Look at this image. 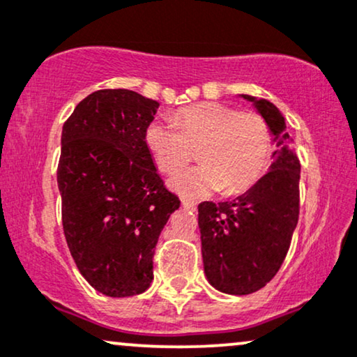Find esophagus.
<instances>
[{
    "mask_svg": "<svg viewBox=\"0 0 357 357\" xmlns=\"http://www.w3.org/2000/svg\"><path fill=\"white\" fill-rule=\"evenodd\" d=\"M182 206L185 208V210H197V203L192 202V200H182Z\"/></svg>",
    "mask_w": 357,
    "mask_h": 357,
    "instance_id": "1",
    "label": "esophagus"
}]
</instances>
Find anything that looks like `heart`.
I'll return each instance as SVG.
<instances>
[{
	"label": "heart",
	"instance_id": "1",
	"mask_svg": "<svg viewBox=\"0 0 357 357\" xmlns=\"http://www.w3.org/2000/svg\"><path fill=\"white\" fill-rule=\"evenodd\" d=\"M146 144L160 172L174 175L193 159L197 167L172 178V188L190 198L215 192H246L261 178L272 147L271 128L256 111L205 101L177 111L172 119H154Z\"/></svg>",
	"mask_w": 357,
	"mask_h": 357
}]
</instances>
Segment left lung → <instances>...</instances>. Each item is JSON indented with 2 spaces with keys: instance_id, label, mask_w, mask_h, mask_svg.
<instances>
[{
  "instance_id": "1",
  "label": "left lung",
  "mask_w": 357,
  "mask_h": 357,
  "mask_svg": "<svg viewBox=\"0 0 357 357\" xmlns=\"http://www.w3.org/2000/svg\"><path fill=\"white\" fill-rule=\"evenodd\" d=\"M266 119L277 149L269 172L231 202L198 205L205 275L216 290L254 294L274 279L298 223L300 160L285 118L271 101L241 95Z\"/></svg>"
}]
</instances>
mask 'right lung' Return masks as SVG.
Masks as SVG:
<instances>
[{"label":"right lung","instance_id":"obj_1","mask_svg":"<svg viewBox=\"0 0 357 357\" xmlns=\"http://www.w3.org/2000/svg\"><path fill=\"white\" fill-rule=\"evenodd\" d=\"M157 108L136 91L98 90L75 106L62 129L63 234L80 274L106 297L149 289L157 239L180 206L146 144Z\"/></svg>","mask_w":357,"mask_h":357}]
</instances>
